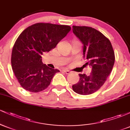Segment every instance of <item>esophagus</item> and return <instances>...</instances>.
I'll return each instance as SVG.
<instances>
[{
	"label": "esophagus",
	"mask_w": 130,
	"mask_h": 130,
	"mask_svg": "<svg viewBox=\"0 0 130 130\" xmlns=\"http://www.w3.org/2000/svg\"><path fill=\"white\" fill-rule=\"evenodd\" d=\"M63 71L64 73H65L67 74H68L71 73V71H69V70H63Z\"/></svg>",
	"instance_id": "obj_1"
}]
</instances>
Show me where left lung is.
Here are the masks:
<instances>
[{"label":"left lung","instance_id":"obj_1","mask_svg":"<svg viewBox=\"0 0 130 130\" xmlns=\"http://www.w3.org/2000/svg\"><path fill=\"white\" fill-rule=\"evenodd\" d=\"M73 32L83 44L85 65L92 67L90 75L79 74L78 83L73 90L83 95L96 92L111 73L115 62L114 51L109 40L97 30L87 26H73Z\"/></svg>","mask_w":130,"mask_h":130}]
</instances>
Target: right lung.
<instances>
[{"label":"right lung","instance_id":"obj_1","mask_svg":"<svg viewBox=\"0 0 130 130\" xmlns=\"http://www.w3.org/2000/svg\"><path fill=\"white\" fill-rule=\"evenodd\" d=\"M71 27L50 23H37L19 35L13 46L11 67L21 87L31 92H39L50 86L59 70L43 64L41 55L56 47L67 35Z\"/></svg>","mask_w":130,"mask_h":130}]
</instances>
